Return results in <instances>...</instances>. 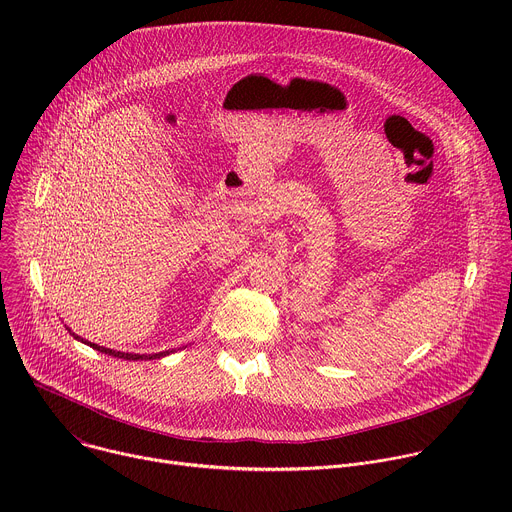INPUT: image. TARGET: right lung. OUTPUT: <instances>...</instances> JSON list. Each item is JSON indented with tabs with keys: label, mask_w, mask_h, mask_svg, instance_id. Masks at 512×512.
I'll list each match as a JSON object with an SVG mask.
<instances>
[{
	"label": "right lung",
	"mask_w": 512,
	"mask_h": 512,
	"mask_svg": "<svg viewBox=\"0 0 512 512\" xmlns=\"http://www.w3.org/2000/svg\"><path fill=\"white\" fill-rule=\"evenodd\" d=\"M70 334L75 336L77 340L85 342V344H91V342L83 340L81 336H77L75 332H70ZM91 346H93L95 350H99V352H105V354H109V356H117V358H123V360H156V358H162V356L174 352V350H164V352H156V354H133V352H117V350H111V348H105V346H99V344H91Z\"/></svg>",
	"instance_id": "add662e5"
}]
</instances>
